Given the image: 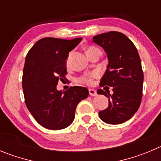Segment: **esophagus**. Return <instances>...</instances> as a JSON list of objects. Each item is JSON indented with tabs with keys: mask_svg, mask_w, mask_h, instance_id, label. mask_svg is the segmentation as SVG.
I'll list each match as a JSON object with an SVG mask.
<instances>
[{
	"mask_svg": "<svg viewBox=\"0 0 161 161\" xmlns=\"http://www.w3.org/2000/svg\"><path fill=\"white\" fill-rule=\"evenodd\" d=\"M89 94L91 96H95L97 95V92L94 89H89Z\"/></svg>",
	"mask_w": 161,
	"mask_h": 161,
	"instance_id": "obj_1",
	"label": "esophagus"
}]
</instances>
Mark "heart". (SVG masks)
Listing matches in <instances>:
<instances>
[{
  "mask_svg": "<svg viewBox=\"0 0 161 161\" xmlns=\"http://www.w3.org/2000/svg\"><path fill=\"white\" fill-rule=\"evenodd\" d=\"M95 51H100V50L94 46H89L86 47V54H90V53H93V52ZM70 55H71V53H70L69 56H68L67 60H66V64H68L69 61H70ZM96 76L97 75L95 73L86 74V75H82V76H81V77L78 79V81H79V82H81V83L86 84V85H91V84L93 83L94 79L96 78Z\"/></svg>",
  "mask_w": 161,
  "mask_h": 161,
  "instance_id": "obj_1",
  "label": "heart"
}]
</instances>
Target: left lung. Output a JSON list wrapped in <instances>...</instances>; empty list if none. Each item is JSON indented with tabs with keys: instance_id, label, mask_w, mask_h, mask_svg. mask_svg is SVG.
Instances as JSON below:
<instances>
[{
	"instance_id": "1",
	"label": "left lung",
	"mask_w": 161,
	"mask_h": 161,
	"mask_svg": "<svg viewBox=\"0 0 161 161\" xmlns=\"http://www.w3.org/2000/svg\"><path fill=\"white\" fill-rule=\"evenodd\" d=\"M103 48L109 63L99 86H112L109 91L98 90L108 98L109 104L99 111V118L109 124H120L130 119L139 109L142 99L144 73L136 47L122 33L110 31L93 37Z\"/></svg>"
}]
</instances>
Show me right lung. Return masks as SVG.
<instances>
[{
    "label": "right lung",
    "instance_id": "right-lung-1",
    "mask_svg": "<svg viewBox=\"0 0 161 161\" xmlns=\"http://www.w3.org/2000/svg\"><path fill=\"white\" fill-rule=\"evenodd\" d=\"M81 40L44 37L34 45L25 58L22 75L25 103L36 121L47 129L70 126L78 103L89 95L82 86H70L64 92L56 88L59 80L66 79V60Z\"/></svg>",
    "mask_w": 161,
    "mask_h": 161
}]
</instances>
